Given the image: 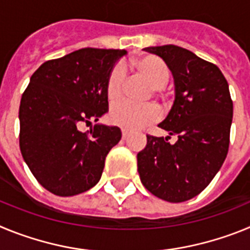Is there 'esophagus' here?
<instances>
[{"label":"esophagus","mask_w":250,"mask_h":250,"mask_svg":"<svg viewBox=\"0 0 250 250\" xmlns=\"http://www.w3.org/2000/svg\"><path fill=\"white\" fill-rule=\"evenodd\" d=\"M123 140H126L127 138H129V135H130V132L127 131V130H125V129H123Z\"/></svg>","instance_id":"obj_1"}]
</instances>
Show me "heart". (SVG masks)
Returning <instances> with one entry per match:
<instances>
[{
    "instance_id": "1",
    "label": "heart",
    "mask_w": 250,
    "mask_h": 250,
    "mask_svg": "<svg viewBox=\"0 0 250 250\" xmlns=\"http://www.w3.org/2000/svg\"><path fill=\"white\" fill-rule=\"evenodd\" d=\"M146 80L151 83L154 89L160 90L165 87L169 81L170 72L167 66L160 59L155 56H146L131 62ZM124 83H125V72L121 66H116L110 74L106 83V94L109 100H118L123 95ZM160 118V111L155 105L146 104L139 105L131 101H120L115 104L110 111V120L126 130H138L146 126L149 124L155 123Z\"/></svg>"
}]
</instances>
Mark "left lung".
<instances>
[{
    "instance_id": "1",
    "label": "left lung",
    "mask_w": 250,
    "mask_h": 250,
    "mask_svg": "<svg viewBox=\"0 0 250 250\" xmlns=\"http://www.w3.org/2000/svg\"><path fill=\"white\" fill-rule=\"evenodd\" d=\"M163 59L174 77L175 99L158 126L175 135H146L138 152L140 180L151 194L182 203L202 193L224 163L229 147L233 101L224 75L214 63L175 45L146 47Z\"/></svg>"
}]
</instances>
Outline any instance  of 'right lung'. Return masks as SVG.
Wrapping results in <instances>:
<instances>
[{
  "label": "right lung",
  "instance_id": "add662e5",
  "mask_svg": "<svg viewBox=\"0 0 250 250\" xmlns=\"http://www.w3.org/2000/svg\"><path fill=\"white\" fill-rule=\"evenodd\" d=\"M125 50L81 48L46 61L31 76L20 104V149L37 182L59 196L98 184L118 126L96 124L109 111L106 83Z\"/></svg>",
  "mask_w": 250,
  "mask_h": 250
}]
</instances>
